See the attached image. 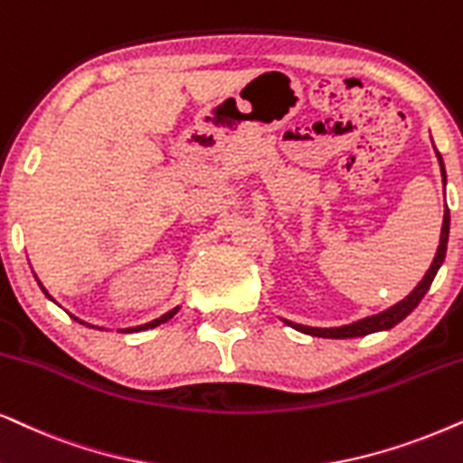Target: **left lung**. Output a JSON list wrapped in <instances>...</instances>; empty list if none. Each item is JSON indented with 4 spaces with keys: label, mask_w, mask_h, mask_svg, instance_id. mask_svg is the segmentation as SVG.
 I'll return each mask as SVG.
<instances>
[{
    "label": "left lung",
    "mask_w": 463,
    "mask_h": 463,
    "mask_svg": "<svg viewBox=\"0 0 463 463\" xmlns=\"http://www.w3.org/2000/svg\"><path fill=\"white\" fill-rule=\"evenodd\" d=\"M436 157H438V164H440L442 180H447L442 157H440V153H438V151H436ZM449 225H451V217H449V208H447V210H444L440 244H438L434 261H431V266H430L428 272H425L421 283H419L415 289L408 293V296L402 299V302L392 306V308L378 312V315L365 317V319H362V321H355V323H351V326H342V327H308V326H298V323H291V321H285V323H287V326H291L293 329H298V332L317 335V338H357V335H368L372 332H381V329H392L393 326H398L402 319H406V317L417 308V304L421 302L423 296L428 293V289L431 287V280H434L436 272L440 269L442 261H444V255H447Z\"/></svg>",
    "instance_id": "8db88e82"
}]
</instances>
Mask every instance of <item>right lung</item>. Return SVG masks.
<instances>
[{"instance_id":"add662e5","label":"right lung","mask_w":463,"mask_h":463,"mask_svg":"<svg viewBox=\"0 0 463 463\" xmlns=\"http://www.w3.org/2000/svg\"><path fill=\"white\" fill-rule=\"evenodd\" d=\"M38 285L42 287L40 280H38ZM42 291H44L46 296H48V291L44 289V287H42ZM48 298H51V296H48ZM176 310H178V308H174V310H170V312H165L164 317H159V319H155V321H151V323H144V326H137V327H129V329H125V332H142V329H151V327H157V326H161V323H165L167 319H172V317L176 315ZM74 319H76V317H74ZM76 321H78V323H82V326H89V323L80 321V319H76ZM89 327H93V326H89Z\"/></svg>"}]
</instances>
